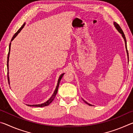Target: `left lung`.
Segmentation results:
<instances>
[{"label": "left lung", "instance_id": "left-lung-1", "mask_svg": "<svg viewBox=\"0 0 133 133\" xmlns=\"http://www.w3.org/2000/svg\"><path fill=\"white\" fill-rule=\"evenodd\" d=\"M114 26H115V27L116 28V29H117V30L119 31V32H120L121 35H122V36H123V37L124 38V41H125V48H126V50H127V56H128V58H129V53H128V50H127V42H126V39H125V35H124V32H123V30L122 29H121V28H120V26H119V24H117L116 23V22H114ZM83 101H84V102L86 103V104H87L88 105H91L90 104H89V103H88L87 102H85V100H83Z\"/></svg>", "mask_w": 133, "mask_h": 133}]
</instances>
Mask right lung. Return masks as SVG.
I'll return each mask as SVG.
<instances>
[{"label": "right lung", "mask_w": 133, "mask_h": 133, "mask_svg": "<svg viewBox=\"0 0 133 133\" xmlns=\"http://www.w3.org/2000/svg\"><path fill=\"white\" fill-rule=\"evenodd\" d=\"M24 25H25V24H23V26H22L21 28H20L19 30H18V31H17L16 33H15V34L13 35V36L12 37V40H11V41H12V40L15 39V37L16 36L18 35V33H19L20 31H21V30L23 28V27L24 26ZM10 44H11V43H10V44H9V53H8V62H7V66H8V83L9 84V73H8V69H9V54H10ZM64 74H62V75H61V76H60L59 77V78H58V83H57V86H56V88L55 89V92H54V93L53 94L52 96L51 97L49 98V100H48V101H47L46 102H45L44 103H43V104H35V105H29V106H33V107H44V106H47V105H49V104L50 103H51V102H52V101L54 100V98H55L56 97V94H57V90H58V85H59V83L60 82V80H61L62 78L63 77V76L64 75Z\"/></svg>", "instance_id": "add662e5"}]
</instances>
